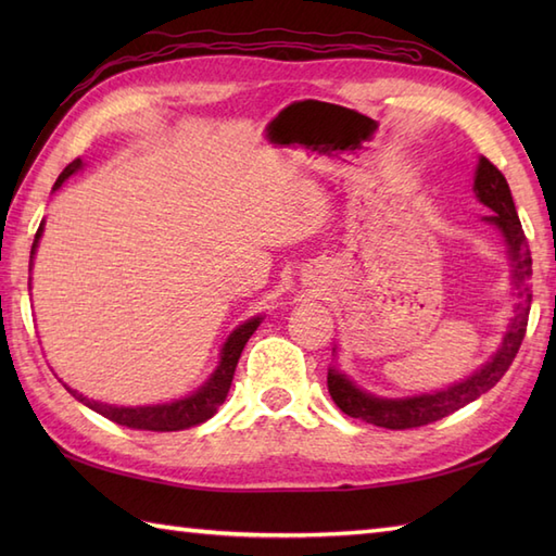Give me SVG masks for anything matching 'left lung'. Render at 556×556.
<instances>
[{
	"label": "left lung",
	"mask_w": 556,
	"mask_h": 556,
	"mask_svg": "<svg viewBox=\"0 0 556 556\" xmlns=\"http://www.w3.org/2000/svg\"><path fill=\"white\" fill-rule=\"evenodd\" d=\"M473 191L482 205L492 210V215L485 217L488 224L497 227L504 236L506 248H509L511 263H514V285L518 289V305L514 313V320L509 325V332L504 334L500 351L494 353L492 361H488L478 372H473L468 380L452 384L434 394H420L408 399H380L368 392H363L353 384L346 375H341L337 368L327 372V389L332 394L334 404L351 418L365 420L377 428L387 430H408L420 428L434 420H442L452 416L454 410L464 408L470 401H476L497 384L504 372L509 370L514 363L521 341L526 337L528 327V313H530V293L528 277L533 275V260H530L528 239L521 227V219L516 215V205L506 184L504 174L494 167L488 157H480L476 169V184Z\"/></svg>",
	"instance_id": "1"
}]
</instances>
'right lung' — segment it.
Returning a JSON list of instances; mask_svg holds the SVG:
<instances>
[{"label":"right lung","instance_id":"1","mask_svg":"<svg viewBox=\"0 0 556 556\" xmlns=\"http://www.w3.org/2000/svg\"><path fill=\"white\" fill-rule=\"evenodd\" d=\"M80 160H74L68 164V167L59 174V179L54 184L52 191L56 188H62V184L68 179L71 174L80 169ZM40 236H42V224L38 233H35V241L30 253L35 255V248L40 243ZM260 320L263 317H251V320L239 325L231 332V337L224 341L222 346V356H219V365L217 370L210 375V380L193 392L191 396L179 399V401H172V404H157V406H136V408H128V406H110V404H100V401H90L83 394H78L76 389H68L71 396H76L80 404H86L88 408H92L100 416L110 418L116 425H124V428H131V430H152V432H176V430H186V428H193V425L205 422L207 418H212L217 413V408L224 404V399L229 394V387L233 380V370H236V363L241 358V351L245 346V341L253 337V332L257 329Z\"/></svg>","mask_w":556,"mask_h":556}]
</instances>
